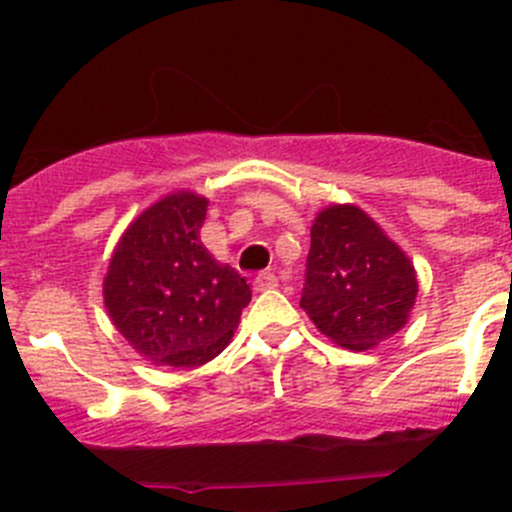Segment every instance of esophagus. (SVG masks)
<instances>
[{
  "label": "esophagus",
  "mask_w": 512,
  "mask_h": 512,
  "mask_svg": "<svg viewBox=\"0 0 512 512\" xmlns=\"http://www.w3.org/2000/svg\"><path fill=\"white\" fill-rule=\"evenodd\" d=\"M277 287V275L275 272H260L255 277V289L257 292H267V289H275Z\"/></svg>",
  "instance_id": "34e87169"
}]
</instances>
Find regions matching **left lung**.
Returning <instances> with one entry per match:
<instances>
[{"label":"left lung","mask_w":512,"mask_h":512,"mask_svg":"<svg viewBox=\"0 0 512 512\" xmlns=\"http://www.w3.org/2000/svg\"><path fill=\"white\" fill-rule=\"evenodd\" d=\"M406 252L356 205H329L312 225L299 307L339 347L364 352L399 332L414 309Z\"/></svg>","instance_id":"obj_1"}]
</instances>
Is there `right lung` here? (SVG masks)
<instances>
[{"label":"right lung","mask_w":512,"mask_h":512,"mask_svg":"<svg viewBox=\"0 0 512 512\" xmlns=\"http://www.w3.org/2000/svg\"><path fill=\"white\" fill-rule=\"evenodd\" d=\"M208 200L165 195L118 240L103 304L113 327L153 364L200 366L227 347L252 289L200 242Z\"/></svg>","instance_id":"right-lung-1"}]
</instances>
